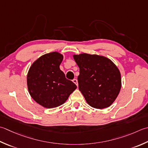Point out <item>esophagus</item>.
I'll return each instance as SVG.
<instances>
[{
  "label": "esophagus",
  "instance_id": "obj_1",
  "mask_svg": "<svg viewBox=\"0 0 148 148\" xmlns=\"http://www.w3.org/2000/svg\"><path fill=\"white\" fill-rule=\"evenodd\" d=\"M72 82H73L76 85H77V86H78V83H77V80L76 79H74L73 80H72Z\"/></svg>",
  "mask_w": 148,
  "mask_h": 148
}]
</instances>
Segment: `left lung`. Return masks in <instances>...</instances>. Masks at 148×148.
Returning a JSON list of instances; mask_svg holds the SVG:
<instances>
[{"label": "left lung", "instance_id": "8db88e82", "mask_svg": "<svg viewBox=\"0 0 148 148\" xmlns=\"http://www.w3.org/2000/svg\"><path fill=\"white\" fill-rule=\"evenodd\" d=\"M79 68V90L88 105L103 109L110 106L119 94L121 73L110 60L96 54L74 55Z\"/></svg>", "mask_w": 148, "mask_h": 148}]
</instances>
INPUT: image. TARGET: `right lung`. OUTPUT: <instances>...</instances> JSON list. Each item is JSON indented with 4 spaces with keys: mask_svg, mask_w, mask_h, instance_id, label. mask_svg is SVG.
<instances>
[{
    "mask_svg": "<svg viewBox=\"0 0 148 148\" xmlns=\"http://www.w3.org/2000/svg\"><path fill=\"white\" fill-rule=\"evenodd\" d=\"M63 55L53 52L36 60L29 70L27 83L32 98L47 108L64 103L77 86L60 70Z\"/></svg>",
    "mask_w": 148,
    "mask_h": 148,
    "instance_id": "obj_1",
    "label": "right lung"
}]
</instances>
